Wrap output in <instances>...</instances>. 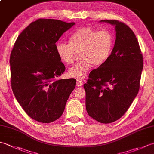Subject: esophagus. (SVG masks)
Instances as JSON below:
<instances>
[{
    "label": "esophagus",
    "instance_id": "1",
    "mask_svg": "<svg viewBox=\"0 0 154 154\" xmlns=\"http://www.w3.org/2000/svg\"><path fill=\"white\" fill-rule=\"evenodd\" d=\"M83 85V82L81 80L79 79H77V87H80L81 86Z\"/></svg>",
    "mask_w": 154,
    "mask_h": 154
}]
</instances>
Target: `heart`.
<instances>
[{
  "mask_svg": "<svg viewBox=\"0 0 154 154\" xmlns=\"http://www.w3.org/2000/svg\"><path fill=\"white\" fill-rule=\"evenodd\" d=\"M114 35L110 30L103 29L98 31L89 26L75 30L69 38V44L58 42L55 45L57 54L64 63L74 62L77 54L80 61L68 71L70 77L83 79L94 64L100 66L109 60L114 46Z\"/></svg>",
  "mask_w": 154,
  "mask_h": 154,
  "instance_id": "heart-1",
  "label": "heart"
}]
</instances>
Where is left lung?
I'll list each match as a JSON object with an SVG mask.
<instances>
[{"instance_id": "left-lung-1", "label": "left lung", "mask_w": 154, "mask_h": 154, "mask_svg": "<svg viewBox=\"0 0 154 154\" xmlns=\"http://www.w3.org/2000/svg\"><path fill=\"white\" fill-rule=\"evenodd\" d=\"M100 22L115 26V44L109 60L91 72L83 87L88 114L109 124L120 119L138 94L143 61L138 41L128 26L117 20Z\"/></svg>"}]
</instances>
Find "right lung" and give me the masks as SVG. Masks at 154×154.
I'll list each match as a JSON object with an SVG mask.
<instances>
[{
    "label": "right lung",
    "instance_id": "obj_1",
    "mask_svg": "<svg viewBox=\"0 0 154 154\" xmlns=\"http://www.w3.org/2000/svg\"><path fill=\"white\" fill-rule=\"evenodd\" d=\"M75 22L38 19L16 39L11 53V83L20 105L32 119L50 123L63 114L76 79H57L65 70L55 43Z\"/></svg>",
    "mask_w": 154,
    "mask_h": 154
}]
</instances>
